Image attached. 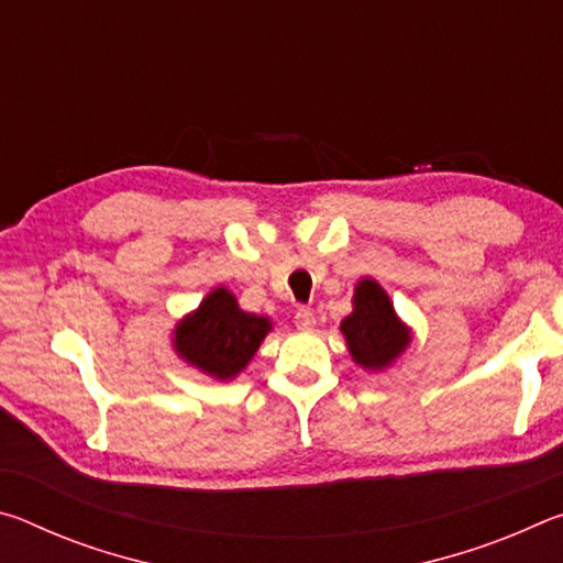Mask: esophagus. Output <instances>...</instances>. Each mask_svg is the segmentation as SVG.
I'll return each mask as SVG.
<instances>
[{"label": "esophagus", "mask_w": 563, "mask_h": 563, "mask_svg": "<svg viewBox=\"0 0 563 563\" xmlns=\"http://www.w3.org/2000/svg\"><path fill=\"white\" fill-rule=\"evenodd\" d=\"M295 328L302 332H310L312 328H316V312H312L310 308H300L298 312H295Z\"/></svg>", "instance_id": "1"}]
</instances>
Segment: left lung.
Segmentation results:
<instances>
[{"label":"left lung","instance_id":"left-lung-1","mask_svg":"<svg viewBox=\"0 0 563 563\" xmlns=\"http://www.w3.org/2000/svg\"><path fill=\"white\" fill-rule=\"evenodd\" d=\"M352 360L365 369H385L412 342V330L397 318L383 285L362 278L352 295V312L340 322Z\"/></svg>","mask_w":563,"mask_h":563}]
</instances>
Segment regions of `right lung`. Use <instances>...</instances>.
<instances>
[{"instance_id":"obj_1","label":"right lung","mask_w":563,"mask_h":563,"mask_svg":"<svg viewBox=\"0 0 563 563\" xmlns=\"http://www.w3.org/2000/svg\"><path fill=\"white\" fill-rule=\"evenodd\" d=\"M271 330L268 318L241 310L231 290L216 288L178 322L174 350L203 375L225 383L243 373Z\"/></svg>"}]
</instances>
